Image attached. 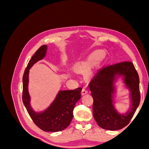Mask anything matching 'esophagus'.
<instances>
[{"label": "esophagus", "instance_id": "obj_1", "mask_svg": "<svg viewBox=\"0 0 149 149\" xmlns=\"http://www.w3.org/2000/svg\"><path fill=\"white\" fill-rule=\"evenodd\" d=\"M88 93V89H86V88H83V89H82V91H81L82 95H84V94H87Z\"/></svg>", "mask_w": 149, "mask_h": 149}]
</instances>
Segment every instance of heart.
Returning a JSON list of instances; mask_svg holds the SVG:
<instances>
[{
	"instance_id": "obj_1",
	"label": "heart",
	"mask_w": 149,
	"mask_h": 149,
	"mask_svg": "<svg viewBox=\"0 0 149 149\" xmlns=\"http://www.w3.org/2000/svg\"><path fill=\"white\" fill-rule=\"evenodd\" d=\"M102 57V55L100 51H98V50L94 51L90 54V55H89L86 60L83 63L82 65H88V64L91 63H92L94 61L100 60V58H101Z\"/></svg>"
}]
</instances>
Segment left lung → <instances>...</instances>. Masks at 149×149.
Here are the masks:
<instances>
[{
	"label": "left lung",
	"mask_w": 149,
	"mask_h": 149,
	"mask_svg": "<svg viewBox=\"0 0 149 149\" xmlns=\"http://www.w3.org/2000/svg\"><path fill=\"white\" fill-rule=\"evenodd\" d=\"M128 91L130 107L125 113L116 108L114 97L117 92L115 83ZM89 88L93 97V112L98 125L104 129L116 130L124 128L131 120L140 104L139 78L137 71L129 61L102 68L91 81Z\"/></svg>",
	"instance_id": "1"
}]
</instances>
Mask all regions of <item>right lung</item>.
Segmentation results:
<instances>
[{"instance_id": "right-lung-1", "label": "right lung", "mask_w": 149, "mask_h": 149, "mask_svg": "<svg viewBox=\"0 0 149 149\" xmlns=\"http://www.w3.org/2000/svg\"><path fill=\"white\" fill-rule=\"evenodd\" d=\"M47 45L40 47L31 57L23 76L24 104L30 116L38 127L45 132H55L65 129L73 118V109L81 97L82 88L74 90H60L55 100L43 111H35L31 104L29 91L30 70L36 63L42 60L47 55Z\"/></svg>"}]
</instances>
